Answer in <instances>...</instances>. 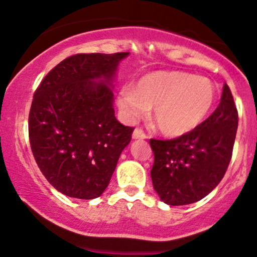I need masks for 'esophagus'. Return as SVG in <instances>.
<instances>
[{"mask_svg":"<svg viewBox=\"0 0 257 257\" xmlns=\"http://www.w3.org/2000/svg\"><path fill=\"white\" fill-rule=\"evenodd\" d=\"M132 139L134 140H145V139H147V136L144 134V131H142V130L135 128L134 132H132Z\"/></svg>","mask_w":257,"mask_h":257,"instance_id":"esophagus-1","label":"esophagus"}]
</instances>
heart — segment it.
Masks as SVG:
<instances>
[{
	"label": "heart",
	"mask_w": 257,
	"mask_h": 257,
	"mask_svg": "<svg viewBox=\"0 0 257 257\" xmlns=\"http://www.w3.org/2000/svg\"><path fill=\"white\" fill-rule=\"evenodd\" d=\"M216 96V86L209 78L180 71H156L142 76L134 86H122L116 105L126 122L144 117L154 107L152 117L160 131L179 137L206 120Z\"/></svg>",
	"instance_id": "heart-1"
}]
</instances>
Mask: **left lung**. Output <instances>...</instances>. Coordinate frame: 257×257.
<instances>
[{"label":"left lung","instance_id":"1","mask_svg":"<svg viewBox=\"0 0 257 257\" xmlns=\"http://www.w3.org/2000/svg\"><path fill=\"white\" fill-rule=\"evenodd\" d=\"M237 123L232 93L225 83L217 108L199 127L174 140H150L155 156L151 179L160 200L181 206L209 195L230 164Z\"/></svg>","mask_w":257,"mask_h":257}]
</instances>
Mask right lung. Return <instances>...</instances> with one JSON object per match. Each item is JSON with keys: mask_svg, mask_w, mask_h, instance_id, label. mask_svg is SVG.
Here are the masks:
<instances>
[{"mask_svg": "<svg viewBox=\"0 0 257 257\" xmlns=\"http://www.w3.org/2000/svg\"><path fill=\"white\" fill-rule=\"evenodd\" d=\"M118 52L80 53L58 63L34 95L29 117L32 154L47 181L75 199L101 196L134 128L116 120L113 82Z\"/></svg>", "mask_w": 257, "mask_h": 257, "instance_id": "add662e5", "label": "right lung"}]
</instances>
